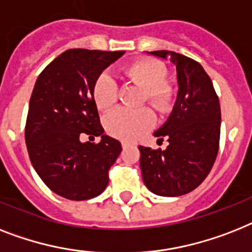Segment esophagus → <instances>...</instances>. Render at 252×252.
<instances>
[{"instance_id": "34e87169", "label": "esophagus", "mask_w": 252, "mask_h": 252, "mask_svg": "<svg viewBox=\"0 0 252 252\" xmlns=\"http://www.w3.org/2000/svg\"><path fill=\"white\" fill-rule=\"evenodd\" d=\"M122 146H123V149H126V147L129 146V144H128V142H126V141H123Z\"/></svg>"}]
</instances>
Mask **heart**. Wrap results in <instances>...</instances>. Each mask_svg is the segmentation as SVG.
Instances as JSON below:
<instances>
[{
  "mask_svg": "<svg viewBox=\"0 0 252 252\" xmlns=\"http://www.w3.org/2000/svg\"><path fill=\"white\" fill-rule=\"evenodd\" d=\"M124 75L144 89L142 101H147L160 114H167L172 110L176 98V89L172 84L165 81L167 68L155 59L141 58L126 64ZM93 101L98 110L107 111L118 101V85L108 73L103 72L94 80L92 89ZM155 116L150 108L138 110L119 108L107 115L105 126L111 136L120 140L132 141L142 136L154 126Z\"/></svg>",
  "mask_w": 252,
  "mask_h": 252,
  "instance_id": "heart-1",
  "label": "heart"
}]
</instances>
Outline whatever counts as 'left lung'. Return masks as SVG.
<instances>
[{"label": "left lung", "instance_id": "1", "mask_svg": "<svg viewBox=\"0 0 252 252\" xmlns=\"http://www.w3.org/2000/svg\"><path fill=\"white\" fill-rule=\"evenodd\" d=\"M176 66L179 92L167 122L154 132L165 150L138 146L142 180L151 193L179 197L203 183L218 157L221 111L212 81L194 59L168 50L149 53Z\"/></svg>", "mask_w": 252, "mask_h": 252}]
</instances>
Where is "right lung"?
I'll use <instances>...</instances> for the list:
<instances>
[{
    "label": "right lung",
    "instance_id": "obj_1",
    "mask_svg": "<svg viewBox=\"0 0 252 252\" xmlns=\"http://www.w3.org/2000/svg\"><path fill=\"white\" fill-rule=\"evenodd\" d=\"M124 53L69 49L36 80L26 123L27 150L45 185L66 199L99 195L122 153L119 141L103 133L92 89L98 75ZM83 134L101 141L81 143Z\"/></svg>",
    "mask_w": 252,
    "mask_h": 252
}]
</instances>
